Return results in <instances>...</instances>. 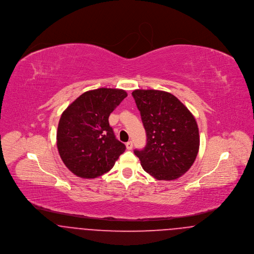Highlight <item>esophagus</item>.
<instances>
[{
    "label": "esophagus",
    "mask_w": 254,
    "mask_h": 254,
    "mask_svg": "<svg viewBox=\"0 0 254 254\" xmlns=\"http://www.w3.org/2000/svg\"><path fill=\"white\" fill-rule=\"evenodd\" d=\"M126 147H127V149H132L133 148V143L131 141H129L128 143H126Z\"/></svg>",
    "instance_id": "esophagus-1"
}]
</instances>
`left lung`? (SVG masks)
Listing matches in <instances>:
<instances>
[{
    "instance_id": "left-lung-1",
    "label": "left lung",
    "mask_w": 254,
    "mask_h": 254,
    "mask_svg": "<svg viewBox=\"0 0 254 254\" xmlns=\"http://www.w3.org/2000/svg\"><path fill=\"white\" fill-rule=\"evenodd\" d=\"M146 133V145L135 149L145 172L157 180H175L194 162L199 133L190 111L172 94L158 90L132 93Z\"/></svg>"
}]
</instances>
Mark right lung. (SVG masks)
Returning a JSON list of instances; mask_svg holds the SVG:
<instances>
[{
    "instance_id": "add662e5",
    "label": "right lung",
    "mask_w": 254,
    "mask_h": 254,
    "mask_svg": "<svg viewBox=\"0 0 254 254\" xmlns=\"http://www.w3.org/2000/svg\"><path fill=\"white\" fill-rule=\"evenodd\" d=\"M126 97L124 90L100 88L85 92L63 112L57 145L64 163L76 176H102L126 149L109 123L110 113Z\"/></svg>"
}]
</instances>
